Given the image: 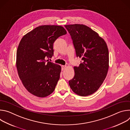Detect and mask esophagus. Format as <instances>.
I'll return each instance as SVG.
<instances>
[{"label": "esophagus", "instance_id": "1", "mask_svg": "<svg viewBox=\"0 0 130 130\" xmlns=\"http://www.w3.org/2000/svg\"><path fill=\"white\" fill-rule=\"evenodd\" d=\"M66 66H64V65L62 66H61L62 70H64L65 69V68H66Z\"/></svg>", "mask_w": 130, "mask_h": 130}]
</instances>
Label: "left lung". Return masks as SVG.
<instances>
[{
  "instance_id": "left-lung-1",
  "label": "left lung",
  "mask_w": 130,
  "mask_h": 130,
  "mask_svg": "<svg viewBox=\"0 0 130 130\" xmlns=\"http://www.w3.org/2000/svg\"><path fill=\"white\" fill-rule=\"evenodd\" d=\"M65 27L71 36L76 57L82 60L79 66L74 67L75 76L69 81V85L79 96L90 95L99 89L107 75V45L97 32L85 25L75 24Z\"/></svg>"
}]
</instances>
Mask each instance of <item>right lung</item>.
<instances>
[{
	"instance_id": "add662e5",
	"label": "right lung",
	"mask_w": 130,
	"mask_h": 130,
	"mask_svg": "<svg viewBox=\"0 0 130 130\" xmlns=\"http://www.w3.org/2000/svg\"><path fill=\"white\" fill-rule=\"evenodd\" d=\"M66 33L62 26L44 25L22 39L16 52V67L24 86L33 95L45 97L54 91L61 67L45 59L52 57L54 42Z\"/></svg>"
}]
</instances>
